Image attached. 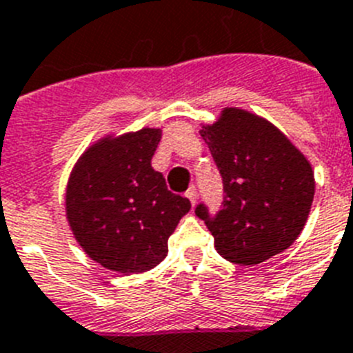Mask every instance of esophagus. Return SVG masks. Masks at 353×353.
Segmentation results:
<instances>
[{"label": "esophagus", "mask_w": 353, "mask_h": 353, "mask_svg": "<svg viewBox=\"0 0 353 353\" xmlns=\"http://www.w3.org/2000/svg\"><path fill=\"white\" fill-rule=\"evenodd\" d=\"M186 197L190 199L192 204H195V201H197V190H195V186H190V188L186 190Z\"/></svg>", "instance_id": "1"}]
</instances>
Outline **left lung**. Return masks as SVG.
<instances>
[{
  "label": "left lung",
  "instance_id": "1",
  "mask_svg": "<svg viewBox=\"0 0 353 353\" xmlns=\"http://www.w3.org/2000/svg\"><path fill=\"white\" fill-rule=\"evenodd\" d=\"M224 185L222 208L210 217L195 208L228 262L256 265L300 236L314 199L309 159L271 121L241 108H224L201 127Z\"/></svg>",
  "mask_w": 353,
  "mask_h": 353
}]
</instances>
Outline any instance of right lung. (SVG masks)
Returning <instances> with one entry per match:
<instances>
[{
  "label": "right lung",
  "mask_w": 353,
  "mask_h": 353,
  "mask_svg": "<svg viewBox=\"0 0 353 353\" xmlns=\"http://www.w3.org/2000/svg\"><path fill=\"white\" fill-rule=\"evenodd\" d=\"M161 129L105 134L71 168L66 219L84 253L111 271L132 274L156 268L168 253L190 201L168 192L150 165Z\"/></svg>",
  "instance_id": "add662e5"
}]
</instances>
